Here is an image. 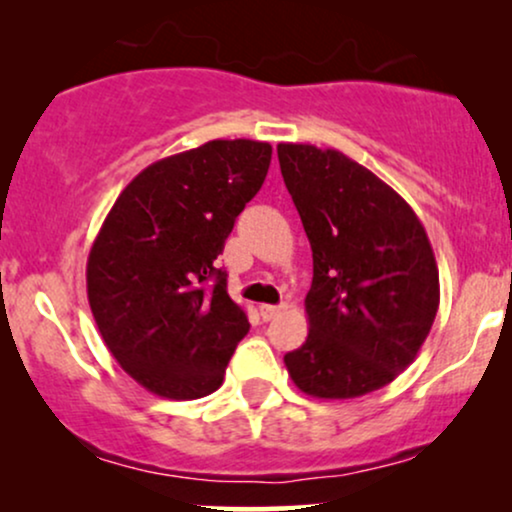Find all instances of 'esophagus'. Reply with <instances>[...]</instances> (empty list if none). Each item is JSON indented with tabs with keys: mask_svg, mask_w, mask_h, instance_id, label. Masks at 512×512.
Instances as JSON below:
<instances>
[{
	"mask_svg": "<svg viewBox=\"0 0 512 512\" xmlns=\"http://www.w3.org/2000/svg\"><path fill=\"white\" fill-rule=\"evenodd\" d=\"M279 313H284V305H269V303H262L260 305V317L264 322H269V320H274L276 315Z\"/></svg>",
	"mask_w": 512,
	"mask_h": 512,
	"instance_id": "34e87169",
	"label": "esophagus"
}]
</instances>
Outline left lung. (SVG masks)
Segmentation results:
<instances>
[{
  "instance_id": "obj_1",
  "label": "left lung",
  "mask_w": 512,
  "mask_h": 512,
  "mask_svg": "<svg viewBox=\"0 0 512 512\" xmlns=\"http://www.w3.org/2000/svg\"><path fill=\"white\" fill-rule=\"evenodd\" d=\"M276 154L313 250L310 332L286 370L310 397L368 395L414 363L436 320L431 240L414 209L342 151L279 144Z\"/></svg>"
}]
</instances>
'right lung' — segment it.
Returning a JSON list of instances; mask_svg holds the SVG:
<instances>
[{"label": "right lung", "instance_id": "add662e5", "mask_svg": "<svg viewBox=\"0 0 512 512\" xmlns=\"http://www.w3.org/2000/svg\"><path fill=\"white\" fill-rule=\"evenodd\" d=\"M269 161L272 146L252 139H214L161 158L120 192L93 240V320L122 370L158 397L219 390L250 330L214 260L260 192Z\"/></svg>", "mask_w": 512, "mask_h": 512}]
</instances>
